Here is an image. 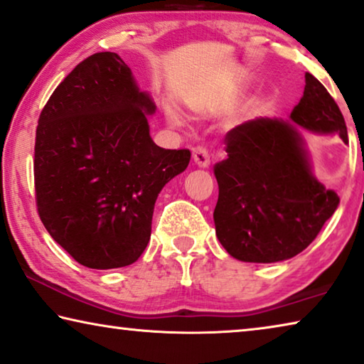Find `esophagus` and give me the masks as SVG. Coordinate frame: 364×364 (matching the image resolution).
Instances as JSON below:
<instances>
[{
  "label": "esophagus",
  "instance_id": "obj_1",
  "mask_svg": "<svg viewBox=\"0 0 364 364\" xmlns=\"http://www.w3.org/2000/svg\"><path fill=\"white\" fill-rule=\"evenodd\" d=\"M193 160H194V165L199 166V168H208L210 165V156H209V151L205 147H196L193 149Z\"/></svg>",
  "mask_w": 364,
  "mask_h": 364
}]
</instances>
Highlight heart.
I'll return each mask as SVG.
<instances>
[{
  "label": "heart",
  "mask_w": 364,
  "mask_h": 364,
  "mask_svg": "<svg viewBox=\"0 0 364 364\" xmlns=\"http://www.w3.org/2000/svg\"><path fill=\"white\" fill-rule=\"evenodd\" d=\"M171 117H173V119H176V121H178V116H176V114H171Z\"/></svg>",
  "instance_id": "1"
}]
</instances>
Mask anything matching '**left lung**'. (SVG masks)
I'll use <instances>...</instances> for the list:
<instances>
[{"instance_id":"8db88e82","label":"left lung","mask_w":364,"mask_h":364,"mask_svg":"<svg viewBox=\"0 0 364 364\" xmlns=\"http://www.w3.org/2000/svg\"><path fill=\"white\" fill-rule=\"evenodd\" d=\"M297 126L348 140L340 107L311 73L291 122L258 117L225 135L227 159L214 166L219 184L214 224L222 247L240 262L296 257L338 208L337 193L314 178Z\"/></svg>"}]
</instances>
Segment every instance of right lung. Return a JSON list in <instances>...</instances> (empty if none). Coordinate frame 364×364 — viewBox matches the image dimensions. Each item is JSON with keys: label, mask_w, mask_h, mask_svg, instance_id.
Instances as JSON below:
<instances>
[{"label": "right lung", "mask_w": 364, "mask_h": 364, "mask_svg": "<svg viewBox=\"0 0 364 364\" xmlns=\"http://www.w3.org/2000/svg\"><path fill=\"white\" fill-rule=\"evenodd\" d=\"M151 97L117 53L78 63L43 106L36 130L37 213L80 264L122 268L150 240L155 200L191 151L150 137Z\"/></svg>", "instance_id": "1"}]
</instances>
